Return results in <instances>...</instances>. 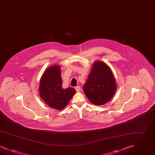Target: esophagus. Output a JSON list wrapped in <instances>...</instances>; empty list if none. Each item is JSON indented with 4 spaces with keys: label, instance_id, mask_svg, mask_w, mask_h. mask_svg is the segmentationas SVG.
Segmentation results:
<instances>
[{
    "label": "esophagus",
    "instance_id": "esophagus-1",
    "mask_svg": "<svg viewBox=\"0 0 155 155\" xmlns=\"http://www.w3.org/2000/svg\"><path fill=\"white\" fill-rule=\"evenodd\" d=\"M75 89L77 92H80L81 91V87L80 86H77V87H75Z\"/></svg>",
    "mask_w": 155,
    "mask_h": 155
}]
</instances>
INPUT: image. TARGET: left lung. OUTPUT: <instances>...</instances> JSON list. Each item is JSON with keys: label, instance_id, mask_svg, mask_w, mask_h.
<instances>
[{"label": "left lung", "instance_id": "1", "mask_svg": "<svg viewBox=\"0 0 155 155\" xmlns=\"http://www.w3.org/2000/svg\"><path fill=\"white\" fill-rule=\"evenodd\" d=\"M83 89L94 104L102 105L109 102L116 90L115 79L110 68L104 63L95 62Z\"/></svg>", "mask_w": 155, "mask_h": 155}]
</instances>
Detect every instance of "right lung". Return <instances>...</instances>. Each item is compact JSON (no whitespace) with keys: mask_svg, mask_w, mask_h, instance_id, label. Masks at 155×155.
I'll use <instances>...</instances> for the list:
<instances>
[{"mask_svg":"<svg viewBox=\"0 0 155 155\" xmlns=\"http://www.w3.org/2000/svg\"><path fill=\"white\" fill-rule=\"evenodd\" d=\"M39 91L45 102L59 110L66 106L75 93L73 88H62L60 68L57 65L49 67L45 72L40 80Z\"/></svg>","mask_w":155,"mask_h":155,"instance_id":"1","label":"right lung"}]
</instances>
